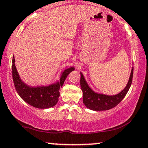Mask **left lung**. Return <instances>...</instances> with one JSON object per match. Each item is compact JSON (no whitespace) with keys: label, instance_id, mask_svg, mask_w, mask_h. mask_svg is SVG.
Instances as JSON below:
<instances>
[{"label":"left lung","instance_id":"left-lung-1","mask_svg":"<svg viewBox=\"0 0 148 148\" xmlns=\"http://www.w3.org/2000/svg\"><path fill=\"white\" fill-rule=\"evenodd\" d=\"M134 67H132L130 79L125 87L121 92L114 95H108L98 93L93 90L88 86L87 81L85 79L84 74H81V88L83 92V102L84 105L89 109L95 111H106L111 109L116 106L120 101L124 99L127 92L130 90L133 78Z\"/></svg>","mask_w":148,"mask_h":148}]
</instances>
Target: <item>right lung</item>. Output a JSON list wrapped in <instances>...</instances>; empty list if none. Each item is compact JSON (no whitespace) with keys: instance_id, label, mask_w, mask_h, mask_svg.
<instances>
[{"instance_id":"obj_1","label":"right lung","mask_w":148,"mask_h":148,"mask_svg":"<svg viewBox=\"0 0 148 148\" xmlns=\"http://www.w3.org/2000/svg\"><path fill=\"white\" fill-rule=\"evenodd\" d=\"M74 70V67H69L62 71L60 80L48 86H37L33 87L27 85L22 81L15 66L14 56L12 58V72L14 87L18 95L23 101L30 106L41 109L51 108L58 101L60 88L63 86L68 74Z\"/></svg>"}]
</instances>
